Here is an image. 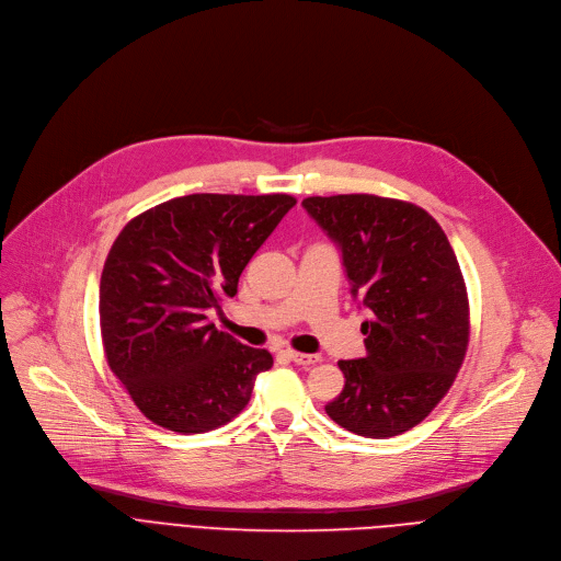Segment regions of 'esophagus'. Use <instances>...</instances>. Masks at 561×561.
<instances>
[{"label": "esophagus", "mask_w": 561, "mask_h": 561, "mask_svg": "<svg viewBox=\"0 0 561 561\" xmlns=\"http://www.w3.org/2000/svg\"><path fill=\"white\" fill-rule=\"evenodd\" d=\"M287 357L294 362V365H301V367H310L317 365L321 359V355H312V353H299V351H287Z\"/></svg>", "instance_id": "34e87169"}]
</instances>
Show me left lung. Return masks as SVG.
<instances>
[{"mask_svg":"<svg viewBox=\"0 0 561 561\" xmlns=\"http://www.w3.org/2000/svg\"><path fill=\"white\" fill-rule=\"evenodd\" d=\"M342 249L367 355L340 359L344 389L325 414L346 431L408 433L446 397L469 346V296L442 226L423 208L376 194L304 199Z\"/></svg>","mask_w":561,"mask_h":561,"instance_id":"8db88e82","label":"left lung"}]
</instances>
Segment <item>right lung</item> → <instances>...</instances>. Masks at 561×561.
<instances>
[{"mask_svg":"<svg viewBox=\"0 0 561 561\" xmlns=\"http://www.w3.org/2000/svg\"><path fill=\"white\" fill-rule=\"evenodd\" d=\"M296 204L289 194H187L130 219L99 283L111 371L156 425L199 435L236 419L274 365L208 321Z\"/></svg>","mask_w":561,"mask_h":561,"instance_id":"obj_1","label":"right lung"}]
</instances>
